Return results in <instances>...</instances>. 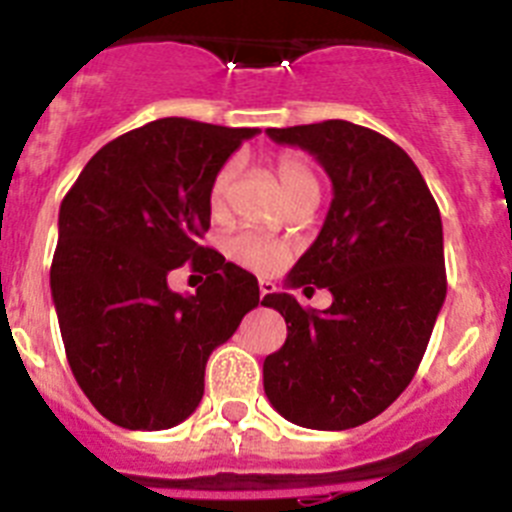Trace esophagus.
<instances>
[{
    "instance_id": "esophagus-1",
    "label": "esophagus",
    "mask_w": 512,
    "mask_h": 512,
    "mask_svg": "<svg viewBox=\"0 0 512 512\" xmlns=\"http://www.w3.org/2000/svg\"><path fill=\"white\" fill-rule=\"evenodd\" d=\"M274 289H277V284L271 282V279H259V297H261V300H264V297H269Z\"/></svg>"
}]
</instances>
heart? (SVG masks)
<instances>
[{"mask_svg":"<svg viewBox=\"0 0 512 512\" xmlns=\"http://www.w3.org/2000/svg\"><path fill=\"white\" fill-rule=\"evenodd\" d=\"M274 169H277L279 184H282L287 197L300 192V189L307 187V184H315V176H312L310 166H307L300 156H292V153L279 156ZM235 171H238V164H235V161H228L225 166H220V171H217L215 179H212L210 184L212 215H223L225 212L230 184H233L235 179ZM225 251H228L230 259H233L238 266H243V269L259 271V274H271V271H277L279 266L289 259L292 248H289L284 241L269 238V235L253 233V230H241V233H235L233 238H228Z\"/></svg>","mask_w":512,"mask_h":512,"instance_id":"heart-1","label":"heart"}]
</instances>
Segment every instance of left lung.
Instances as JSON below:
<instances>
[{
	"label": "left lung",
	"instance_id": "1",
	"mask_svg": "<svg viewBox=\"0 0 512 512\" xmlns=\"http://www.w3.org/2000/svg\"><path fill=\"white\" fill-rule=\"evenodd\" d=\"M266 133L330 176L323 230L287 284L325 287L333 305L264 297L287 323L284 346L264 359V392L302 428L346 431L390 408L418 372L446 300L441 212L413 158L374 130L325 120Z\"/></svg>",
	"mask_w": 512,
	"mask_h": 512
}]
</instances>
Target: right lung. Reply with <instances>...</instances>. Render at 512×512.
Listing matches in <instances>:
<instances>
[{
  "instance_id": "add662e5",
  "label": "right lung",
  "mask_w": 512,
  "mask_h": 512,
  "mask_svg": "<svg viewBox=\"0 0 512 512\" xmlns=\"http://www.w3.org/2000/svg\"><path fill=\"white\" fill-rule=\"evenodd\" d=\"M259 128L164 117L99 148L58 212L51 295L71 372L94 408L128 431L174 428L197 410L205 366L259 282L215 248L210 184ZM187 260L194 296L165 279Z\"/></svg>"
}]
</instances>
